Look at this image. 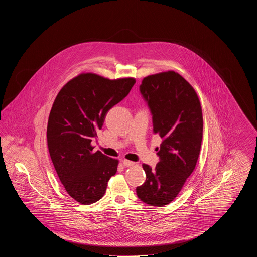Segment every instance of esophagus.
<instances>
[{
    "instance_id": "obj_1",
    "label": "esophagus",
    "mask_w": 257,
    "mask_h": 257,
    "mask_svg": "<svg viewBox=\"0 0 257 257\" xmlns=\"http://www.w3.org/2000/svg\"><path fill=\"white\" fill-rule=\"evenodd\" d=\"M122 164L123 166L126 167V168L132 167V166H134L135 165L134 162H131V161H129V160H123Z\"/></svg>"
}]
</instances>
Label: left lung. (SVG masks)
Listing matches in <instances>:
<instances>
[{"mask_svg": "<svg viewBox=\"0 0 257 257\" xmlns=\"http://www.w3.org/2000/svg\"><path fill=\"white\" fill-rule=\"evenodd\" d=\"M140 91L152 115L153 133L162 139L154 169L144 164L147 179L137 187L138 197L151 206L171 203L196 168L203 118L196 90L174 71L146 77Z\"/></svg>", "mask_w": 257, "mask_h": 257, "instance_id": "8db88e82", "label": "left lung"}]
</instances>
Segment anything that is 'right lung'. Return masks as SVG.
<instances>
[{
  "label": "right lung",
  "mask_w": 257,
  "mask_h": 257,
  "mask_svg": "<svg viewBox=\"0 0 257 257\" xmlns=\"http://www.w3.org/2000/svg\"><path fill=\"white\" fill-rule=\"evenodd\" d=\"M134 78L110 80L80 74L60 90L50 111L47 143L50 156L67 194L81 204L104 196L118 160L93 151L108 111L128 95Z\"/></svg>",
  "instance_id": "1"
}]
</instances>
